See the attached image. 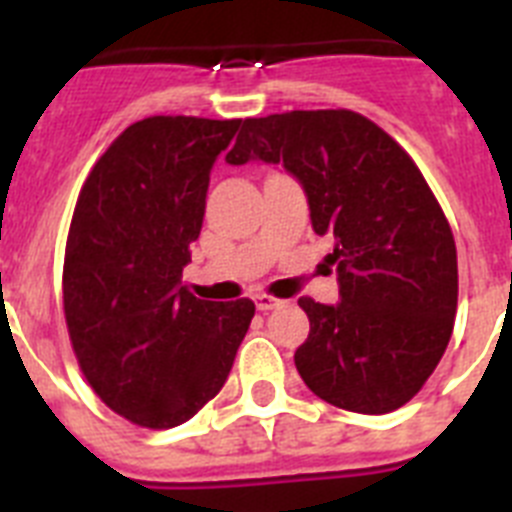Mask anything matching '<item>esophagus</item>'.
<instances>
[{
    "instance_id": "obj_1",
    "label": "esophagus",
    "mask_w": 512,
    "mask_h": 512,
    "mask_svg": "<svg viewBox=\"0 0 512 512\" xmlns=\"http://www.w3.org/2000/svg\"><path fill=\"white\" fill-rule=\"evenodd\" d=\"M253 300H256V307H259L261 312L274 310V307H282L284 305V302L279 300V297H271V295H256V297H253Z\"/></svg>"
}]
</instances>
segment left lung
Returning <instances> with one entry per match:
<instances>
[{"instance_id": "obj_1", "label": "left lung", "mask_w": 512, "mask_h": 512, "mask_svg": "<svg viewBox=\"0 0 512 512\" xmlns=\"http://www.w3.org/2000/svg\"><path fill=\"white\" fill-rule=\"evenodd\" d=\"M282 164L307 194L312 230L336 248L338 305L300 297L310 333L302 382L351 413L413 400L449 346L459 297L451 225L413 158L369 117L292 110L246 117L225 161Z\"/></svg>"}]
</instances>
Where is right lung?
Instances as JSON below:
<instances>
[{"label": "right lung", "instance_id": "right-lung-1", "mask_svg": "<svg viewBox=\"0 0 512 512\" xmlns=\"http://www.w3.org/2000/svg\"><path fill=\"white\" fill-rule=\"evenodd\" d=\"M241 120L153 115L122 130L81 187L63 256V312L99 400L164 431L220 392L251 325V300L182 287L210 169Z\"/></svg>", "mask_w": 512, "mask_h": 512}]
</instances>
